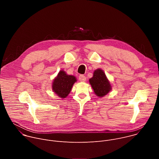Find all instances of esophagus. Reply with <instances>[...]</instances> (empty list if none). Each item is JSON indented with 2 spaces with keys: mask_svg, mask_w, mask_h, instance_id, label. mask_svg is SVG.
Instances as JSON below:
<instances>
[{
  "mask_svg": "<svg viewBox=\"0 0 159 159\" xmlns=\"http://www.w3.org/2000/svg\"><path fill=\"white\" fill-rule=\"evenodd\" d=\"M79 79L80 82H85L86 80V77L84 75H80L79 77Z\"/></svg>",
  "mask_w": 159,
  "mask_h": 159,
  "instance_id": "esophagus-1",
  "label": "esophagus"
}]
</instances>
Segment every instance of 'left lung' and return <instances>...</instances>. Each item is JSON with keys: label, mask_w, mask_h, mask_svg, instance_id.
Wrapping results in <instances>:
<instances>
[{"label": "left lung", "mask_w": 159, "mask_h": 159, "mask_svg": "<svg viewBox=\"0 0 159 159\" xmlns=\"http://www.w3.org/2000/svg\"><path fill=\"white\" fill-rule=\"evenodd\" d=\"M89 81L95 94L99 98L104 97L111 90V84L104 72L101 69L94 70L93 77L90 78Z\"/></svg>", "instance_id": "8db88e82"}]
</instances>
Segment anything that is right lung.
<instances>
[{"instance_id": "1", "label": "right lung", "mask_w": 159, "mask_h": 159, "mask_svg": "<svg viewBox=\"0 0 159 159\" xmlns=\"http://www.w3.org/2000/svg\"><path fill=\"white\" fill-rule=\"evenodd\" d=\"M76 82L77 79L75 76L68 75L64 70H61L53 79L52 85V90L59 98H66L70 94Z\"/></svg>"}]
</instances>
